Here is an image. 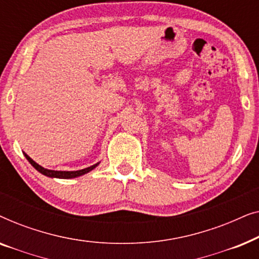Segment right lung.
<instances>
[{"label":"right lung","instance_id":"1","mask_svg":"<svg viewBox=\"0 0 259 259\" xmlns=\"http://www.w3.org/2000/svg\"><path fill=\"white\" fill-rule=\"evenodd\" d=\"M24 157L27 158V160L30 162L31 165L34 166L35 168L37 169L38 172L42 173V175L47 176V177H51V178H62V179H69V178H75V177H80L84 175V173H88L92 169L95 168L98 166V164H95L93 166H91V167H87V168H83V169H79V171H53V169H47L45 167H42L38 164H36L33 159L30 157H28V155L24 153Z\"/></svg>","mask_w":259,"mask_h":259}]
</instances>
